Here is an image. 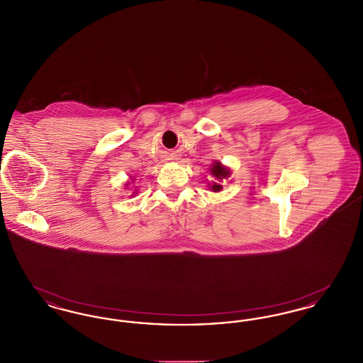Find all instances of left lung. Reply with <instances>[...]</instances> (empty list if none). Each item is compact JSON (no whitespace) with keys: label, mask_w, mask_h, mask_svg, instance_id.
I'll return each instance as SVG.
<instances>
[{"label":"left lung","mask_w":363,"mask_h":363,"mask_svg":"<svg viewBox=\"0 0 363 363\" xmlns=\"http://www.w3.org/2000/svg\"><path fill=\"white\" fill-rule=\"evenodd\" d=\"M209 173H211V177L213 178V181H212V182H208V188L212 190V191L218 193V191H220V190L223 189L222 182L230 177L231 172H230V169H228L227 166L222 164V162L215 160V162L211 164V167H209Z\"/></svg>","instance_id":"obj_1"}]
</instances>
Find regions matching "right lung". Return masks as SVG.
Masks as SVG:
<instances>
[{
    "instance_id": "add662e5",
    "label": "right lung",
    "mask_w": 363,
    "mask_h": 363,
    "mask_svg": "<svg viewBox=\"0 0 363 363\" xmlns=\"http://www.w3.org/2000/svg\"><path fill=\"white\" fill-rule=\"evenodd\" d=\"M132 179H133V178H132ZM132 182H133V181H130V182H126V184H125V188H128V186H129V185H130V184H132ZM136 194H138V190H135V191H133V194H132V196H136Z\"/></svg>"
}]
</instances>
